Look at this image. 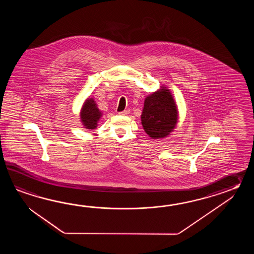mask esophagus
I'll use <instances>...</instances> for the list:
<instances>
[{
	"label": "esophagus",
	"mask_w": 254,
	"mask_h": 254,
	"mask_svg": "<svg viewBox=\"0 0 254 254\" xmlns=\"http://www.w3.org/2000/svg\"><path fill=\"white\" fill-rule=\"evenodd\" d=\"M129 114V110H125V111H123V112H120V115H127V114Z\"/></svg>",
	"instance_id": "obj_1"
}]
</instances>
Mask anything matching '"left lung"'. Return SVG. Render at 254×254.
Returning <instances> with one entry per match:
<instances>
[{
  "instance_id": "8db88e82",
  "label": "left lung",
  "mask_w": 254,
  "mask_h": 254,
  "mask_svg": "<svg viewBox=\"0 0 254 254\" xmlns=\"http://www.w3.org/2000/svg\"><path fill=\"white\" fill-rule=\"evenodd\" d=\"M140 119L146 133L152 139L164 138L173 131L177 125L178 111L168 89L162 87L146 97Z\"/></svg>"
}]
</instances>
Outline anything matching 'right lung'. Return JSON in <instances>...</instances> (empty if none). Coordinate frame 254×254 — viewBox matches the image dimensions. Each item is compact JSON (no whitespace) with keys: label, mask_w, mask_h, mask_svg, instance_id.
<instances>
[{"label":"right lung","mask_w":254,"mask_h":254,"mask_svg":"<svg viewBox=\"0 0 254 254\" xmlns=\"http://www.w3.org/2000/svg\"><path fill=\"white\" fill-rule=\"evenodd\" d=\"M102 116V113L99 111L97 104L94 100L87 99L81 111V120L82 125L86 129H93L97 127L98 121Z\"/></svg>","instance_id":"add662e5"}]
</instances>
